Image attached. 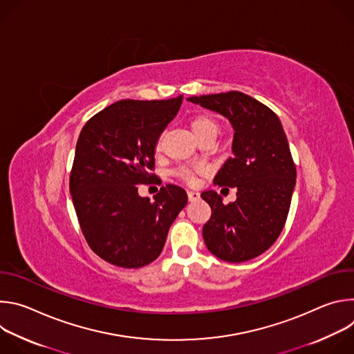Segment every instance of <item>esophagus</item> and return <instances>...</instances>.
I'll return each mask as SVG.
<instances>
[{
	"mask_svg": "<svg viewBox=\"0 0 354 354\" xmlns=\"http://www.w3.org/2000/svg\"><path fill=\"white\" fill-rule=\"evenodd\" d=\"M187 198L189 201H196L200 198V194L197 192H193V190H187Z\"/></svg>",
	"mask_w": 354,
	"mask_h": 354,
	"instance_id": "34e87169",
	"label": "esophagus"
}]
</instances>
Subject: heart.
<instances>
[{
  "instance_id": "1",
  "label": "heart",
  "mask_w": 354,
  "mask_h": 354,
  "mask_svg": "<svg viewBox=\"0 0 354 354\" xmlns=\"http://www.w3.org/2000/svg\"><path fill=\"white\" fill-rule=\"evenodd\" d=\"M189 127H190V131L192 134L194 136V138L197 141L203 140L206 137H214L218 134L220 131V126L218 123L209 115H197L194 116L190 122H189ZM157 151L161 149V141L157 142L156 145ZM203 172V168H180L176 171V175L179 178H182L183 180L189 182V183H193L194 182V176L197 174H201Z\"/></svg>"
}]
</instances>
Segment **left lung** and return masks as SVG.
I'll list each match as a JSON object with an SVG mask.
<instances>
[{
	"label": "left lung",
	"mask_w": 354,
	"mask_h": 354,
	"mask_svg": "<svg viewBox=\"0 0 354 354\" xmlns=\"http://www.w3.org/2000/svg\"><path fill=\"white\" fill-rule=\"evenodd\" d=\"M187 100L224 116L234 129L232 157L217 172L214 185L235 187L236 200L224 205L214 190L200 194L212 207L203 227L205 243L225 262L254 259L279 238L295 187V165L280 119L238 91Z\"/></svg>",
	"instance_id": "8db88e82"
}]
</instances>
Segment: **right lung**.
I'll return each instance as SVG.
<instances>
[{"mask_svg":"<svg viewBox=\"0 0 354 354\" xmlns=\"http://www.w3.org/2000/svg\"><path fill=\"white\" fill-rule=\"evenodd\" d=\"M182 105L167 100L124 99L91 118L81 130L70 176V193L82 234L95 254L126 269L154 262L169 227L187 205L176 185L160 189L151 201L140 183L156 175V145Z\"/></svg>","mask_w":354,"mask_h":354,"instance_id":"add662e5","label":"right lung"}]
</instances>
